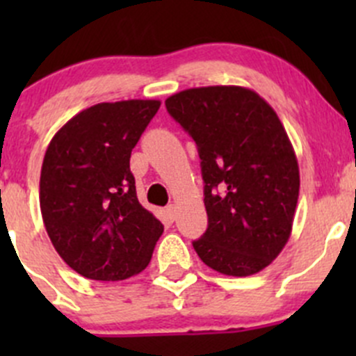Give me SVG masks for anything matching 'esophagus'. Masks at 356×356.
I'll return each instance as SVG.
<instances>
[{
	"instance_id": "34e87169",
	"label": "esophagus",
	"mask_w": 356,
	"mask_h": 356,
	"mask_svg": "<svg viewBox=\"0 0 356 356\" xmlns=\"http://www.w3.org/2000/svg\"><path fill=\"white\" fill-rule=\"evenodd\" d=\"M165 211H167V217L170 218V220H174L175 215H177V207H175V204H168Z\"/></svg>"
}]
</instances>
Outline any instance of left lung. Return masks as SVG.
<instances>
[{
	"label": "left lung",
	"instance_id": "left-lung-1",
	"mask_svg": "<svg viewBox=\"0 0 356 356\" xmlns=\"http://www.w3.org/2000/svg\"><path fill=\"white\" fill-rule=\"evenodd\" d=\"M198 146L208 227L193 241L213 270L246 277L277 258L293 229L300 168L274 108L241 86L193 88L165 99Z\"/></svg>",
	"mask_w": 356,
	"mask_h": 356
}]
</instances>
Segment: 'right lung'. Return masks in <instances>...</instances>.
I'll use <instances>...</instances> for the list:
<instances>
[{"mask_svg": "<svg viewBox=\"0 0 356 356\" xmlns=\"http://www.w3.org/2000/svg\"><path fill=\"white\" fill-rule=\"evenodd\" d=\"M158 99L98 103L53 136L39 181L42 222L60 257L95 281H124L148 267L163 225L139 203L131 152Z\"/></svg>", "mask_w": 356, "mask_h": 356, "instance_id": "right-lung-1", "label": "right lung"}]
</instances>
